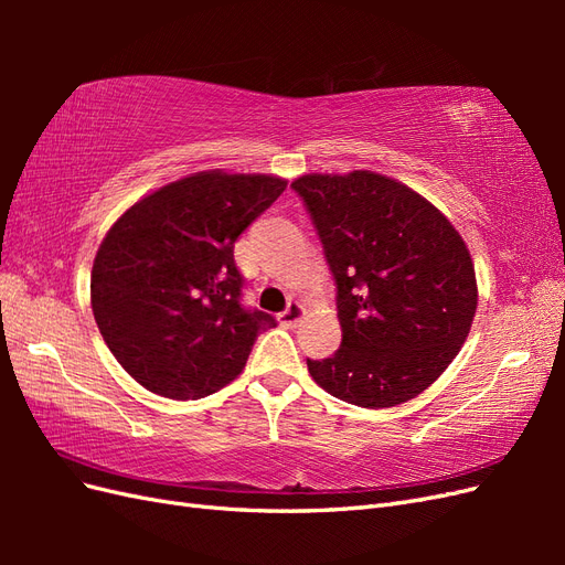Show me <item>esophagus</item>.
I'll return each instance as SVG.
<instances>
[{
  "label": "esophagus",
  "instance_id": "34e87169",
  "mask_svg": "<svg viewBox=\"0 0 565 565\" xmlns=\"http://www.w3.org/2000/svg\"><path fill=\"white\" fill-rule=\"evenodd\" d=\"M303 316H306V306L301 301H289V306L278 318L285 328H297V324L303 320Z\"/></svg>",
  "mask_w": 565,
  "mask_h": 565
}]
</instances>
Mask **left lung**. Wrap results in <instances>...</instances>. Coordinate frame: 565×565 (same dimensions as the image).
Returning a JSON list of instances; mask_svg holds the SVG:
<instances>
[{
    "label": "left lung",
    "instance_id": "8db88e82",
    "mask_svg": "<svg viewBox=\"0 0 565 565\" xmlns=\"http://www.w3.org/2000/svg\"><path fill=\"white\" fill-rule=\"evenodd\" d=\"M292 188L337 282L341 347L306 361L313 382L370 409L419 396L471 330L478 287L467 243L429 200L367 169L303 174Z\"/></svg>",
    "mask_w": 565,
    "mask_h": 565
}]
</instances>
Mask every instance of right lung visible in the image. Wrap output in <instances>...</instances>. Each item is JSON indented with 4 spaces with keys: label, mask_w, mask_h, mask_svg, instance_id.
<instances>
[{
    "label": "right lung",
    "mask_w": 565,
    "mask_h": 565,
    "mask_svg": "<svg viewBox=\"0 0 565 565\" xmlns=\"http://www.w3.org/2000/svg\"><path fill=\"white\" fill-rule=\"evenodd\" d=\"M273 174H188L119 216L92 268V309L110 353L143 388L198 401L243 372L276 318L241 303L235 241L280 198Z\"/></svg>",
    "instance_id": "1"
}]
</instances>
